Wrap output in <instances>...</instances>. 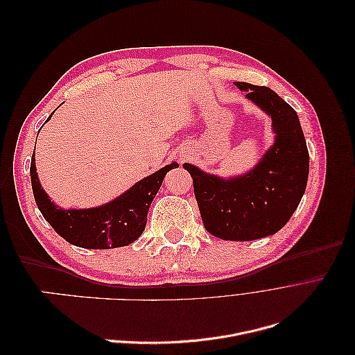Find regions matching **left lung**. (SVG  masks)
I'll return each instance as SVG.
<instances>
[{
    "instance_id": "obj_1",
    "label": "left lung",
    "mask_w": 355,
    "mask_h": 355,
    "mask_svg": "<svg viewBox=\"0 0 355 355\" xmlns=\"http://www.w3.org/2000/svg\"><path fill=\"white\" fill-rule=\"evenodd\" d=\"M247 98L271 115L274 146L250 173L231 180L184 164L194 184L201 219L211 235L252 241L280 231L302 198L309 154L296 111L265 85L235 83Z\"/></svg>"
}]
</instances>
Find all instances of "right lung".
<instances>
[{
  "instance_id": "right-lung-1",
  "label": "right lung",
  "mask_w": 355,
  "mask_h": 355,
  "mask_svg": "<svg viewBox=\"0 0 355 355\" xmlns=\"http://www.w3.org/2000/svg\"><path fill=\"white\" fill-rule=\"evenodd\" d=\"M178 166L173 163L163 167L139 180L121 197L98 209L63 210L56 207L40 185L34 155L31 159V184L40 211L62 239L84 249H115L132 244L141 237L146 227L149 206L166 173Z\"/></svg>"
}]
</instances>
